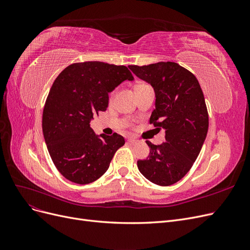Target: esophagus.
I'll return each instance as SVG.
<instances>
[{"label":"esophagus","instance_id":"obj_1","mask_svg":"<svg viewBox=\"0 0 250 250\" xmlns=\"http://www.w3.org/2000/svg\"><path fill=\"white\" fill-rule=\"evenodd\" d=\"M127 142H128V143H129V144H132V145H133V144H137V143H138V140H135V139H132V138H129V139H128V140H127Z\"/></svg>","mask_w":250,"mask_h":250}]
</instances>
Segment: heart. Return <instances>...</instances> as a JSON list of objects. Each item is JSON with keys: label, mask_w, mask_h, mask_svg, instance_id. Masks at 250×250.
<instances>
[{"label": "heart", "mask_w": 250, "mask_h": 250, "mask_svg": "<svg viewBox=\"0 0 250 250\" xmlns=\"http://www.w3.org/2000/svg\"><path fill=\"white\" fill-rule=\"evenodd\" d=\"M143 84H145V83H140V84H138L137 86H140V85H143ZM113 96H115V90H113V92H111V93H110V95H109V98H110V99H112Z\"/></svg>", "instance_id": "1"}]
</instances>
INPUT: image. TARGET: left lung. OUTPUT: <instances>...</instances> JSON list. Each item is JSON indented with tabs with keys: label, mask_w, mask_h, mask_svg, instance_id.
<instances>
[{
	"label": "left lung",
	"mask_w": 250,
	"mask_h": 250,
	"mask_svg": "<svg viewBox=\"0 0 250 250\" xmlns=\"http://www.w3.org/2000/svg\"><path fill=\"white\" fill-rule=\"evenodd\" d=\"M128 67L153 87L156 99L150 124L166 130L162 145L146 142L150 153L138 161V168L151 183L171 186L190 171L207 138L208 113L202 89L197 78L176 62Z\"/></svg>",
	"instance_id": "8db88e82"
}]
</instances>
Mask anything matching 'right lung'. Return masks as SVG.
<instances>
[{"label":"right lung","instance_id":"1","mask_svg":"<svg viewBox=\"0 0 250 250\" xmlns=\"http://www.w3.org/2000/svg\"><path fill=\"white\" fill-rule=\"evenodd\" d=\"M133 80L125 65L101 62L73 63L58 75L42 112V132L57 170L75 184L87 185L107 171L125 144L118 133L96 135L89 122L108 106V93Z\"/></svg>","mask_w":250,"mask_h":250}]
</instances>
